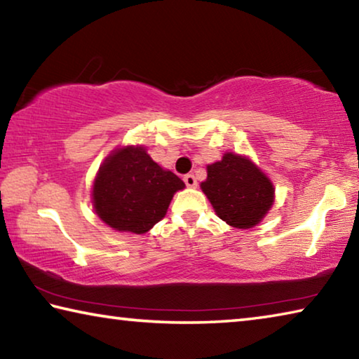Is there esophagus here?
<instances>
[{
	"instance_id": "obj_1",
	"label": "esophagus",
	"mask_w": 359,
	"mask_h": 359,
	"mask_svg": "<svg viewBox=\"0 0 359 359\" xmlns=\"http://www.w3.org/2000/svg\"><path fill=\"white\" fill-rule=\"evenodd\" d=\"M184 182H185V185L188 187V188H194L198 185V182H196V177H194L193 174H187L185 177H184Z\"/></svg>"
}]
</instances>
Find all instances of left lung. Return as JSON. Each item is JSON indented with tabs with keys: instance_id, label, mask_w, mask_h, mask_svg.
<instances>
[{
	"instance_id": "1",
	"label": "left lung",
	"mask_w": 359,
	"mask_h": 359,
	"mask_svg": "<svg viewBox=\"0 0 359 359\" xmlns=\"http://www.w3.org/2000/svg\"><path fill=\"white\" fill-rule=\"evenodd\" d=\"M201 190L215 214L229 226L248 229L267 215L276 199L271 179L245 155L226 151L220 161L208 165Z\"/></svg>"
}]
</instances>
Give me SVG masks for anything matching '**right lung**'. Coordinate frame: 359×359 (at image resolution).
<instances>
[{
	"label": "right lung",
	"instance_id": "right-lung-1",
	"mask_svg": "<svg viewBox=\"0 0 359 359\" xmlns=\"http://www.w3.org/2000/svg\"><path fill=\"white\" fill-rule=\"evenodd\" d=\"M185 184L151 160L144 145H125L109 154L96 172L93 209L120 233L145 234L166 215L175 191Z\"/></svg>",
	"mask_w": 359,
	"mask_h": 359
}]
</instances>
